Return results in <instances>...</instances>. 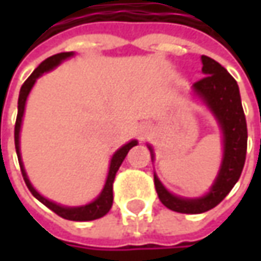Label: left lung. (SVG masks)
Here are the masks:
<instances>
[{
	"label": "left lung",
	"mask_w": 261,
	"mask_h": 261,
	"mask_svg": "<svg viewBox=\"0 0 261 261\" xmlns=\"http://www.w3.org/2000/svg\"><path fill=\"white\" fill-rule=\"evenodd\" d=\"M202 64L205 76L196 81L193 88L215 113L222 127L224 161L211 192L199 199H181L171 195L160 183L156 175L154 177L156 195L161 203L178 214H202L219 205L236 186L246 163L247 122L238 84L215 59L202 55Z\"/></svg>",
	"instance_id": "obj_1"
}]
</instances>
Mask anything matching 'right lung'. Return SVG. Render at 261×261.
Here are the masks:
<instances>
[{
  "label": "right lung",
  "instance_id": "1",
  "mask_svg": "<svg viewBox=\"0 0 261 261\" xmlns=\"http://www.w3.org/2000/svg\"><path fill=\"white\" fill-rule=\"evenodd\" d=\"M72 55V52H62V54H56V55L50 56L45 59L40 65L36 68L35 71L32 72V75L29 76L24 81V84L21 86V90H20V95H18V112H17V119H15V126H14V144H15V151H17V156H18V164H20V168H21V174H23V178H24L25 186L29 187V190L32 192V195L35 196L37 200H40L45 206H47L50 211H54L56 215H59L64 219H69V221H94V219H98L101 216H105L110 207L113 205V181H115L116 173L119 170L120 164L123 163L125 156L127 155L129 149L132 146H135L138 142L136 141H130L129 144L123 145L119 151H116L115 155L110 161V170H109V175H107V180H106L105 189L103 192L100 193V196L95 199L94 202H91L90 205L86 206H80V207H64V206H59L45 199L43 196H40L35 189L33 186L30 185L27 175H25L24 167H23V163H21V156H20V126H21V119H23V113H24V106L25 100H27V95L30 93L32 87L36 83V80L39 76L42 75L46 71H50L52 68H55L56 65H59L64 59L69 58Z\"/></svg>",
  "mask_w": 261,
  "mask_h": 261
}]
</instances>
